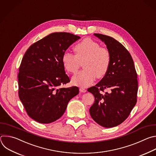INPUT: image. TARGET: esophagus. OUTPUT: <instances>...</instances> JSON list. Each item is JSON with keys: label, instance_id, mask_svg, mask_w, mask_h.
<instances>
[{"label": "esophagus", "instance_id": "34e87169", "mask_svg": "<svg viewBox=\"0 0 156 156\" xmlns=\"http://www.w3.org/2000/svg\"><path fill=\"white\" fill-rule=\"evenodd\" d=\"M79 90H80V91L82 92V93H85V92L87 91V90L85 89V88H83V87H80V89H79Z\"/></svg>", "mask_w": 156, "mask_h": 156}]
</instances>
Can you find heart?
<instances>
[{"label": "heart", "mask_w": 156, "mask_h": 156, "mask_svg": "<svg viewBox=\"0 0 156 156\" xmlns=\"http://www.w3.org/2000/svg\"><path fill=\"white\" fill-rule=\"evenodd\" d=\"M76 55L66 51L62 56V63L69 73H75L83 62L85 69L75 74L72 82L76 85L88 87L96 77H102L108 72L111 63V54L105 47L91 39H85L74 47Z\"/></svg>", "instance_id": "1"}]
</instances>
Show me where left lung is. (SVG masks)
I'll return each mask as SVG.
<instances>
[{
    "label": "left lung",
    "instance_id": "8db88e82",
    "mask_svg": "<svg viewBox=\"0 0 156 156\" xmlns=\"http://www.w3.org/2000/svg\"><path fill=\"white\" fill-rule=\"evenodd\" d=\"M94 36L106 44L111 54V63L105 77L87 90L95 97L89 111L100 126L111 128L125 120L136 103L137 74L132 56L123 45L108 36ZM106 88L111 89V93L103 95L99 92Z\"/></svg>",
    "mask_w": 156,
    "mask_h": 156
}]
</instances>
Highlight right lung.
Segmentation results:
<instances>
[{
	"instance_id": "obj_1",
	"label": "right lung",
	"mask_w": 156,
	"mask_h": 156,
	"mask_svg": "<svg viewBox=\"0 0 156 156\" xmlns=\"http://www.w3.org/2000/svg\"><path fill=\"white\" fill-rule=\"evenodd\" d=\"M79 36L54 33L27 50L19 68L18 95L28 115L41 123L53 122L65 113L78 87L59 88L70 80L65 74L62 56Z\"/></svg>"
}]
</instances>
